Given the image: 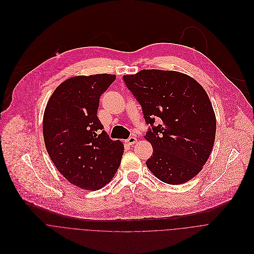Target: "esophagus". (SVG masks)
<instances>
[{"instance_id": "obj_1", "label": "esophagus", "mask_w": 254, "mask_h": 254, "mask_svg": "<svg viewBox=\"0 0 254 254\" xmlns=\"http://www.w3.org/2000/svg\"><path fill=\"white\" fill-rule=\"evenodd\" d=\"M136 141H137L136 137H133V136H131V137H129V138L126 140V143H127L128 145H134V144L136 143Z\"/></svg>"}]
</instances>
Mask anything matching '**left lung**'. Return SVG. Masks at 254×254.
Masks as SVG:
<instances>
[{"mask_svg": "<svg viewBox=\"0 0 254 254\" xmlns=\"http://www.w3.org/2000/svg\"><path fill=\"white\" fill-rule=\"evenodd\" d=\"M123 79L152 126L144 136L153 148L147 167L167 184L189 181L203 168L215 141L216 118L206 91L176 71L144 69Z\"/></svg>", "mask_w": 254, "mask_h": 254, "instance_id": "left-lung-1", "label": "left lung"}]
</instances>
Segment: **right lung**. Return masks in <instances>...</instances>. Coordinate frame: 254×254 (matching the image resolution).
<instances>
[{"instance_id":"1","label":"right lung","mask_w":254,"mask_h":254,"mask_svg":"<svg viewBox=\"0 0 254 254\" xmlns=\"http://www.w3.org/2000/svg\"><path fill=\"white\" fill-rule=\"evenodd\" d=\"M116 76H75L51 95L43 117L48 154L58 171L73 185L95 191L104 187L118 170L124 152L111 140L97 116L99 99Z\"/></svg>"}]
</instances>
